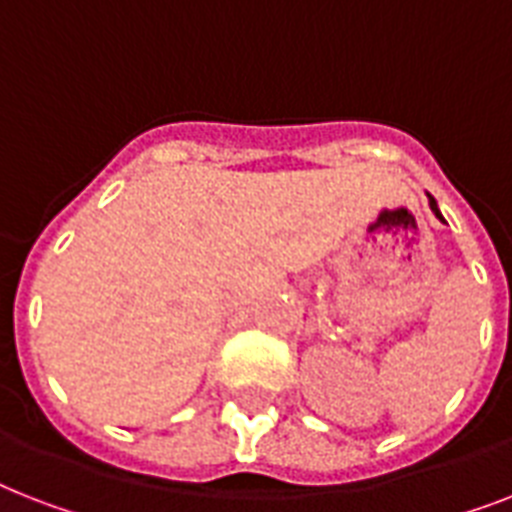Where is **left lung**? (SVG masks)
<instances>
[{"mask_svg": "<svg viewBox=\"0 0 512 512\" xmlns=\"http://www.w3.org/2000/svg\"><path fill=\"white\" fill-rule=\"evenodd\" d=\"M428 199H430V209H433V212H436V215L441 217V212H438V207H436V199H433V196H428Z\"/></svg>", "mask_w": 512, "mask_h": 512, "instance_id": "1", "label": "left lung"}]
</instances>
